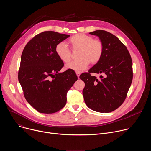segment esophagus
I'll list each match as a JSON object with an SVG mask.
<instances>
[{
    "label": "esophagus",
    "mask_w": 151,
    "mask_h": 151,
    "mask_svg": "<svg viewBox=\"0 0 151 151\" xmlns=\"http://www.w3.org/2000/svg\"><path fill=\"white\" fill-rule=\"evenodd\" d=\"M76 74L78 78H79V76H80V73H79V72H76Z\"/></svg>",
    "instance_id": "esophagus-1"
}]
</instances>
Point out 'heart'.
Listing matches in <instances>:
<instances>
[{"instance_id": "1", "label": "heart", "mask_w": 151, "mask_h": 151, "mask_svg": "<svg viewBox=\"0 0 151 151\" xmlns=\"http://www.w3.org/2000/svg\"><path fill=\"white\" fill-rule=\"evenodd\" d=\"M69 43L74 50L79 49L77 61H73L66 64V68L76 72H82L87 69L91 62V64L97 63L101 59L103 52L102 42L97 39H93L91 36L78 33L72 36L69 39ZM55 51L58 58L64 63L70 61L72 57L70 50L65 42L58 43L55 48Z\"/></svg>"}]
</instances>
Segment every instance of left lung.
Wrapping results in <instances>:
<instances>
[{
    "instance_id": "8db88e82",
    "label": "left lung",
    "mask_w": 151,
    "mask_h": 151,
    "mask_svg": "<svg viewBox=\"0 0 151 151\" xmlns=\"http://www.w3.org/2000/svg\"><path fill=\"white\" fill-rule=\"evenodd\" d=\"M90 34L98 36L103 45L100 60L79 78L85 82L82 91L85 104L93 111L111 112L124 101L133 79V63L122 42L113 34L96 30ZM91 73L101 74V79Z\"/></svg>"
}]
</instances>
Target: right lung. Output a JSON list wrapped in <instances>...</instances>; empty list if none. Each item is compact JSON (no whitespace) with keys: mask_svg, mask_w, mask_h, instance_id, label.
I'll list each match as a JSON object with an SVG mask.
<instances>
[{"mask_svg":"<svg viewBox=\"0 0 151 151\" xmlns=\"http://www.w3.org/2000/svg\"><path fill=\"white\" fill-rule=\"evenodd\" d=\"M70 35L46 31L36 35L21 57L18 81L27 101L37 111L53 114L66 105L67 93L78 79L73 70L60 72L63 62L55 51L57 44Z\"/></svg>","mask_w":151,"mask_h":151,"instance_id":"1","label":"right lung"}]
</instances>
